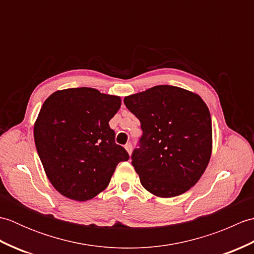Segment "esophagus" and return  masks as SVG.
I'll return each mask as SVG.
<instances>
[{"label":"esophagus","mask_w":254,"mask_h":254,"mask_svg":"<svg viewBox=\"0 0 254 254\" xmlns=\"http://www.w3.org/2000/svg\"><path fill=\"white\" fill-rule=\"evenodd\" d=\"M124 148L127 149V152L128 153V155H131V153H132V144L131 143H127V144L124 145Z\"/></svg>","instance_id":"1"}]
</instances>
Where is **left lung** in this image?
I'll list each match as a JSON object with an SVG mask.
<instances>
[{
  "label": "left lung",
  "instance_id": "8db88e82",
  "mask_svg": "<svg viewBox=\"0 0 254 254\" xmlns=\"http://www.w3.org/2000/svg\"><path fill=\"white\" fill-rule=\"evenodd\" d=\"M143 131L132 165L142 186L159 197L187 192L204 174L212 155V119L197 94L158 85L124 98Z\"/></svg>",
  "mask_w": 254,
  "mask_h": 254
}]
</instances>
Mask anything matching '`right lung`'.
I'll return each mask as SVG.
<instances>
[{"label": "right lung", "mask_w": 254, "mask_h": 254, "mask_svg": "<svg viewBox=\"0 0 254 254\" xmlns=\"http://www.w3.org/2000/svg\"><path fill=\"white\" fill-rule=\"evenodd\" d=\"M120 107L119 96L88 87L58 90L44 102L35 144L48 179L62 195L91 199L109 185L117 165L128 159L109 127Z\"/></svg>", "instance_id": "right-lung-1"}]
</instances>
